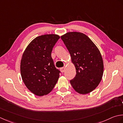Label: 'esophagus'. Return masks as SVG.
Here are the masks:
<instances>
[{
	"mask_svg": "<svg viewBox=\"0 0 123 123\" xmlns=\"http://www.w3.org/2000/svg\"><path fill=\"white\" fill-rule=\"evenodd\" d=\"M65 71V67H62V68H61V71L62 72V73H64Z\"/></svg>",
	"mask_w": 123,
	"mask_h": 123,
	"instance_id": "obj_1",
	"label": "esophagus"
}]
</instances>
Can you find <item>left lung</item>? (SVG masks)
Masks as SVG:
<instances>
[{
  "label": "left lung",
  "instance_id": "1",
  "mask_svg": "<svg viewBox=\"0 0 123 123\" xmlns=\"http://www.w3.org/2000/svg\"><path fill=\"white\" fill-rule=\"evenodd\" d=\"M75 66L76 75L70 81L78 93H89L98 86L104 72L103 60L98 48L81 32H68L61 37Z\"/></svg>",
  "mask_w": 123,
  "mask_h": 123
}]
</instances>
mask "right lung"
Here are the masks:
<instances>
[{"label": "right lung", "instance_id": "add662e5", "mask_svg": "<svg viewBox=\"0 0 123 123\" xmlns=\"http://www.w3.org/2000/svg\"><path fill=\"white\" fill-rule=\"evenodd\" d=\"M60 38L57 34H45L33 39L22 55L21 74L30 91L37 96L48 94L57 83L61 73L51 57L53 47Z\"/></svg>", "mask_w": 123, "mask_h": 123}]
</instances>
